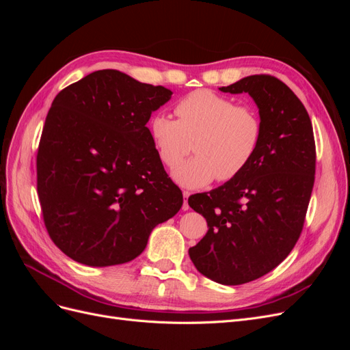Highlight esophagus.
<instances>
[{"label":"esophagus","mask_w":350,"mask_h":350,"mask_svg":"<svg viewBox=\"0 0 350 350\" xmlns=\"http://www.w3.org/2000/svg\"><path fill=\"white\" fill-rule=\"evenodd\" d=\"M189 194H191V193H189V191H185V189H184V191H183V196H184V204H183V210H184V211H187V210L189 208V206H188V197H189Z\"/></svg>","instance_id":"obj_1"}]
</instances>
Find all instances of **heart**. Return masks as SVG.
Instances as JSON below:
<instances>
[{
    "mask_svg": "<svg viewBox=\"0 0 350 350\" xmlns=\"http://www.w3.org/2000/svg\"><path fill=\"white\" fill-rule=\"evenodd\" d=\"M178 120L163 112L149 121V133L159 157L175 167L195 140L196 156L175 169L176 181L185 187L228 183L239 176L256 157L262 140V121L251 105H237L230 98L198 89L179 99Z\"/></svg>",
    "mask_w": 350,
    "mask_h": 350,
    "instance_id": "heart-1",
    "label": "heart"
}]
</instances>
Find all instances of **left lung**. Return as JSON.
I'll return each mask as SVG.
<instances>
[{
  "mask_svg": "<svg viewBox=\"0 0 350 350\" xmlns=\"http://www.w3.org/2000/svg\"><path fill=\"white\" fill-rule=\"evenodd\" d=\"M220 90L254 99L262 140L239 176L188 198L208 228L188 254L206 278L243 284L278 267L299 239L315 179V142L308 112L279 79L257 74Z\"/></svg>",
  "mask_w": 350,
  "mask_h": 350,
  "instance_id": "1",
  "label": "left lung"
}]
</instances>
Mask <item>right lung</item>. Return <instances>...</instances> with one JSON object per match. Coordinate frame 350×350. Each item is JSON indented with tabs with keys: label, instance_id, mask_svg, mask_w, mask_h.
Returning <instances> with one entry per match:
<instances>
[{
	"label": "right lung",
	"instance_id": "1",
	"mask_svg": "<svg viewBox=\"0 0 350 350\" xmlns=\"http://www.w3.org/2000/svg\"><path fill=\"white\" fill-rule=\"evenodd\" d=\"M171 96L163 86L99 70L52 102L36 156L38 196L51 239L74 261H131L153 228L181 208V189L146 126Z\"/></svg>",
	"mask_w": 350,
	"mask_h": 350
}]
</instances>
